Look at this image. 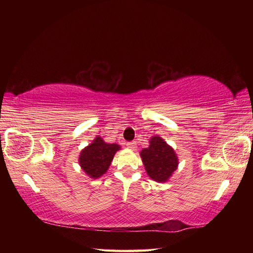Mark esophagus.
<instances>
[{
  "instance_id": "esophagus-1",
  "label": "esophagus",
  "mask_w": 253,
  "mask_h": 253,
  "mask_svg": "<svg viewBox=\"0 0 253 253\" xmlns=\"http://www.w3.org/2000/svg\"><path fill=\"white\" fill-rule=\"evenodd\" d=\"M127 147L131 149V150H135L137 147V143L135 141H131V142H127Z\"/></svg>"
}]
</instances>
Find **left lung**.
<instances>
[{"mask_svg": "<svg viewBox=\"0 0 253 253\" xmlns=\"http://www.w3.org/2000/svg\"><path fill=\"white\" fill-rule=\"evenodd\" d=\"M140 155L148 175L155 181L168 180L178 165L174 150L158 136L150 139V146Z\"/></svg>", "mask_w": 253, "mask_h": 253, "instance_id": "8db88e82", "label": "left lung"}]
</instances>
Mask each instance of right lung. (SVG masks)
Masks as SVG:
<instances>
[{"mask_svg":"<svg viewBox=\"0 0 253 253\" xmlns=\"http://www.w3.org/2000/svg\"><path fill=\"white\" fill-rule=\"evenodd\" d=\"M117 150H120L118 144L106 143L100 137H96L80 153L79 164L88 176L98 178L109 169Z\"/></svg>","mask_w":253,"mask_h":253,"instance_id":"add662e5","label":"right lung"}]
</instances>
